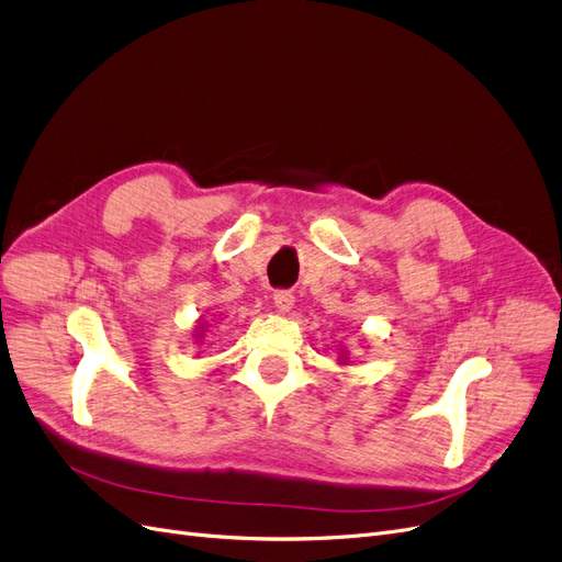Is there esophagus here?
Listing matches in <instances>:
<instances>
[{"instance_id": "34e87169", "label": "esophagus", "mask_w": 562, "mask_h": 562, "mask_svg": "<svg viewBox=\"0 0 562 562\" xmlns=\"http://www.w3.org/2000/svg\"><path fill=\"white\" fill-rule=\"evenodd\" d=\"M274 304H277V310H281V312H291L293 310V304H295V295L291 293V291H277L274 293Z\"/></svg>"}]
</instances>
